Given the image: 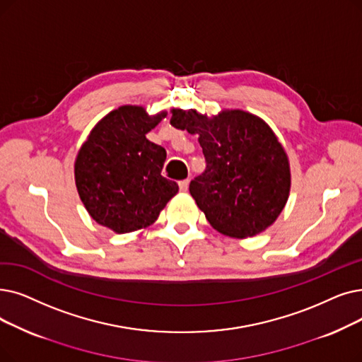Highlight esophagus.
<instances>
[{"label": "esophagus", "mask_w": 362, "mask_h": 362, "mask_svg": "<svg viewBox=\"0 0 362 362\" xmlns=\"http://www.w3.org/2000/svg\"><path fill=\"white\" fill-rule=\"evenodd\" d=\"M179 187H180V191L186 192V191H187V187H189V179L180 180V182H179Z\"/></svg>", "instance_id": "esophagus-1"}]
</instances>
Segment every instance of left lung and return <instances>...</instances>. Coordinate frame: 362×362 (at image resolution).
Instances as JSON below:
<instances>
[{"label":"left lung","instance_id":"8db88e82","mask_svg":"<svg viewBox=\"0 0 362 362\" xmlns=\"http://www.w3.org/2000/svg\"><path fill=\"white\" fill-rule=\"evenodd\" d=\"M170 124L199 136L207 167L189 192L214 229L247 238L275 222L288 198L290 167L268 124L240 109L213 119L173 109Z\"/></svg>","mask_w":362,"mask_h":362}]
</instances>
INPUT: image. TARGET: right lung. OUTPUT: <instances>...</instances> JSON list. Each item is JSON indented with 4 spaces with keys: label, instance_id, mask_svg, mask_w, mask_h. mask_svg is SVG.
<instances>
[{
    "label": "right lung",
    "instance_id": "obj_1",
    "mask_svg": "<svg viewBox=\"0 0 362 362\" xmlns=\"http://www.w3.org/2000/svg\"><path fill=\"white\" fill-rule=\"evenodd\" d=\"M164 117L121 106L98 122L78 152L76 189L99 225L117 233L146 228L177 194V183L161 175L165 149L146 139Z\"/></svg>",
    "mask_w": 362,
    "mask_h": 362
}]
</instances>
